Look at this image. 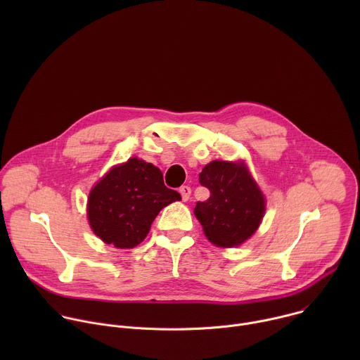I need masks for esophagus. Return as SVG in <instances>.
Listing matches in <instances>:
<instances>
[{"mask_svg": "<svg viewBox=\"0 0 360 360\" xmlns=\"http://www.w3.org/2000/svg\"><path fill=\"white\" fill-rule=\"evenodd\" d=\"M179 193L182 196V200H188L189 196H191V188L189 186H181Z\"/></svg>", "mask_w": 360, "mask_h": 360, "instance_id": "1", "label": "esophagus"}]
</instances>
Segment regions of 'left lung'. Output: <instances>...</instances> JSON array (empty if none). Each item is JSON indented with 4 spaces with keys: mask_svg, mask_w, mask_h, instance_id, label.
<instances>
[{
    "mask_svg": "<svg viewBox=\"0 0 360 360\" xmlns=\"http://www.w3.org/2000/svg\"><path fill=\"white\" fill-rule=\"evenodd\" d=\"M211 196L196 202L195 217L205 236L219 248H233L249 239L265 214V198L243 162L212 161L199 174Z\"/></svg>",
    "mask_w": 360,
    "mask_h": 360,
    "instance_id": "8db88e82",
    "label": "left lung"
}]
</instances>
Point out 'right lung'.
Listing matches in <instances>:
<instances>
[{"label":"right lung","instance_id":"obj_1","mask_svg":"<svg viewBox=\"0 0 360 360\" xmlns=\"http://www.w3.org/2000/svg\"><path fill=\"white\" fill-rule=\"evenodd\" d=\"M181 195L165 186L160 168L138 158L114 167L91 189L86 215L99 239L120 249L139 245L160 211Z\"/></svg>","mask_w":360,"mask_h":360}]
</instances>
